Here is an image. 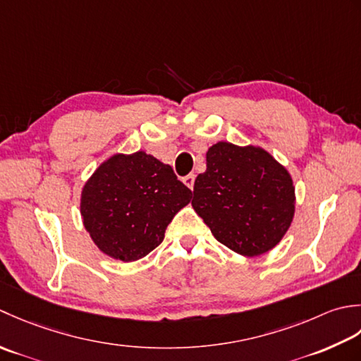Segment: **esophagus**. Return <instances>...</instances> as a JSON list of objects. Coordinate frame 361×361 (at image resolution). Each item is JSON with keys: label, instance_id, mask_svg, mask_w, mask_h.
I'll use <instances>...</instances> for the list:
<instances>
[{"label": "esophagus", "instance_id": "esophagus-1", "mask_svg": "<svg viewBox=\"0 0 361 361\" xmlns=\"http://www.w3.org/2000/svg\"><path fill=\"white\" fill-rule=\"evenodd\" d=\"M183 183H185V185H187L190 190H193V187H195V174L185 176V178H183Z\"/></svg>", "mask_w": 361, "mask_h": 361}]
</instances>
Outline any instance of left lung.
Instances as JSON below:
<instances>
[{"label": "left lung", "mask_w": 361, "mask_h": 361, "mask_svg": "<svg viewBox=\"0 0 361 361\" xmlns=\"http://www.w3.org/2000/svg\"><path fill=\"white\" fill-rule=\"evenodd\" d=\"M207 170L195 180V212L219 243L245 257L277 246L294 216L290 173L259 146L218 142L209 148Z\"/></svg>", "instance_id": "1"}]
</instances>
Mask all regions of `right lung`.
Here are the masks:
<instances>
[{
    "label": "right lung",
    "mask_w": 361,
    "mask_h": 361,
    "mask_svg": "<svg viewBox=\"0 0 361 361\" xmlns=\"http://www.w3.org/2000/svg\"><path fill=\"white\" fill-rule=\"evenodd\" d=\"M191 190L151 154H115L97 168L80 193V215L101 252L135 262L156 249Z\"/></svg>",
    "instance_id": "right-lung-1"
}]
</instances>
